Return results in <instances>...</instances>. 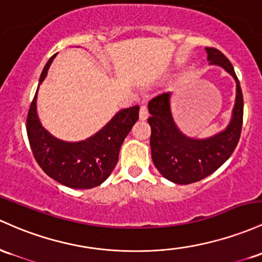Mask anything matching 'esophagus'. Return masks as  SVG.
Instances as JSON below:
<instances>
[{
    "mask_svg": "<svg viewBox=\"0 0 262 262\" xmlns=\"http://www.w3.org/2000/svg\"><path fill=\"white\" fill-rule=\"evenodd\" d=\"M149 117V113H148V108L145 107V105H142L140 107V112H139V118L140 120H146Z\"/></svg>",
    "mask_w": 262,
    "mask_h": 262,
    "instance_id": "esophagus-1",
    "label": "esophagus"
}]
</instances>
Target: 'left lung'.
I'll return each instance as SVG.
<instances>
[{"instance_id": "8db88e82", "label": "left lung", "mask_w": 262, "mask_h": 262, "mask_svg": "<svg viewBox=\"0 0 262 262\" xmlns=\"http://www.w3.org/2000/svg\"><path fill=\"white\" fill-rule=\"evenodd\" d=\"M205 52L209 64L221 67L236 83L231 118L223 130L206 138L184 134L175 123L171 112V92H163L148 103L151 159L165 179L180 185L199 182L217 170L234 153L243 126V92L234 67L220 51L206 47Z\"/></svg>"}]
</instances>
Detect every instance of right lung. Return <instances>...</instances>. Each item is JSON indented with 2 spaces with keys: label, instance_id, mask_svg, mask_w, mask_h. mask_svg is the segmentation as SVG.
Instances as JSON below:
<instances>
[{
  "label": "right lung",
  "instance_id": "right-lung-1",
  "mask_svg": "<svg viewBox=\"0 0 262 262\" xmlns=\"http://www.w3.org/2000/svg\"><path fill=\"white\" fill-rule=\"evenodd\" d=\"M53 54L43 68L27 117V136L36 162L48 177L72 189L96 188L116 168L120 146L139 119V105L120 109L96 134L79 142L52 136L37 113V94L47 77Z\"/></svg>",
  "mask_w": 262,
  "mask_h": 262
}]
</instances>
